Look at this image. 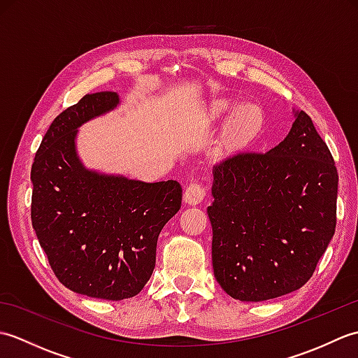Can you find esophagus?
Wrapping results in <instances>:
<instances>
[{
  "label": "esophagus",
  "mask_w": 358,
  "mask_h": 358,
  "mask_svg": "<svg viewBox=\"0 0 358 358\" xmlns=\"http://www.w3.org/2000/svg\"><path fill=\"white\" fill-rule=\"evenodd\" d=\"M204 196H206V191H204V187L199 183H191L186 187L183 199H185V203L195 206V204H200L204 200Z\"/></svg>",
  "instance_id": "esophagus-1"
}]
</instances>
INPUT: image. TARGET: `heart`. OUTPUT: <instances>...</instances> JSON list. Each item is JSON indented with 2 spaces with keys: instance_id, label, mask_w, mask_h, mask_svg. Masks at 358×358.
I'll list each match as a JSON object with an SVG mask.
<instances>
[{
  "instance_id": "heart-1",
  "label": "heart",
  "mask_w": 358,
  "mask_h": 358,
  "mask_svg": "<svg viewBox=\"0 0 358 358\" xmlns=\"http://www.w3.org/2000/svg\"><path fill=\"white\" fill-rule=\"evenodd\" d=\"M203 124L214 126L223 123L220 146L226 150L248 148L252 144L264 127V112L258 104L231 100V98H214L203 106L200 112Z\"/></svg>"
}]
</instances>
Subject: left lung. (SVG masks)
<instances>
[{"label": "left lung", "mask_w": 358, "mask_h": 358, "mask_svg": "<svg viewBox=\"0 0 358 358\" xmlns=\"http://www.w3.org/2000/svg\"><path fill=\"white\" fill-rule=\"evenodd\" d=\"M286 138L212 169V266L223 291L264 301L300 289L336 232L338 173L313 120L294 110Z\"/></svg>", "instance_id": "obj_1"}]
</instances>
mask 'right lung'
Here are the masks:
<instances>
[{
    "instance_id": "add662e5",
    "label": "right lung",
    "mask_w": 358,
    "mask_h": 358,
    "mask_svg": "<svg viewBox=\"0 0 358 358\" xmlns=\"http://www.w3.org/2000/svg\"><path fill=\"white\" fill-rule=\"evenodd\" d=\"M120 106L117 92L87 94L52 121L30 171L32 226L57 278L103 300L135 296L155 268L157 241L181 208V186L87 169L78 129Z\"/></svg>"
}]
</instances>
